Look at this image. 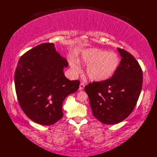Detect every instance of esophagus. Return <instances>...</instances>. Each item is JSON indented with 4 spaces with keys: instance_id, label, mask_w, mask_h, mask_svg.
<instances>
[{
    "instance_id": "obj_1",
    "label": "esophagus",
    "mask_w": 157,
    "mask_h": 157,
    "mask_svg": "<svg viewBox=\"0 0 157 157\" xmlns=\"http://www.w3.org/2000/svg\"><path fill=\"white\" fill-rule=\"evenodd\" d=\"M84 86H85V85H84V83H81V84H79V90H84Z\"/></svg>"
}]
</instances>
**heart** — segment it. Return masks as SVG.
Wrapping results in <instances>:
<instances>
[{"mask_svg":"<svg viewBox=\"0 0 157 157\" xmlns=\"http://www.w3.org/2000/svg\"><path fill=\"white\" fill-rule=\"evenodd\" d=\"M82 60L88 65L86 74L92 80L101 82L111 78L120 64L119 55L114 52H108L98 48L88 49L82 55ZM73 70L78 71L79 66L75 61H71Z\"/></svg>","mask_w":157,"mask_h":157,"instance_id":"1","label":"heart"}]
</instances>
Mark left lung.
<instances>
[{
	"label": "left lung",
	"mask_w": 157,
	"mask_h": 157,
	"mask_svg": "<svg viewBox=\"0 0 157 157\" xmlns=\"http://www.w3.org/2000/svg\"><path fill=\"white\" fill-rule=\"evenodd\" d=\"M121 56L111 78L85 86L93 115L105 124H117L134 111L142 87V70L130 53L118 48Z\"/></svg>",
	"instance_id": "obj_1"
}]
</instances>
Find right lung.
Instances as JSON below:
<instances>
[{"instance_id": "add662e5", "label": "right lung", "mask_w": 157, "mask_h": 157, "mask_svg": "<svg viewBox=\"0 0 157 157\" xmlns=\"http://www.w3.org/2000/svg\"><path fill=\"white\" fill-rule=\"evenodd\" d=\"M67 60L52 43H43L24 53L15 73L17 97L23 111L40 125H51L62 119L63 102L75 92L79 80L70 81L63 73Z\"/></svg>"}]
</instances>
